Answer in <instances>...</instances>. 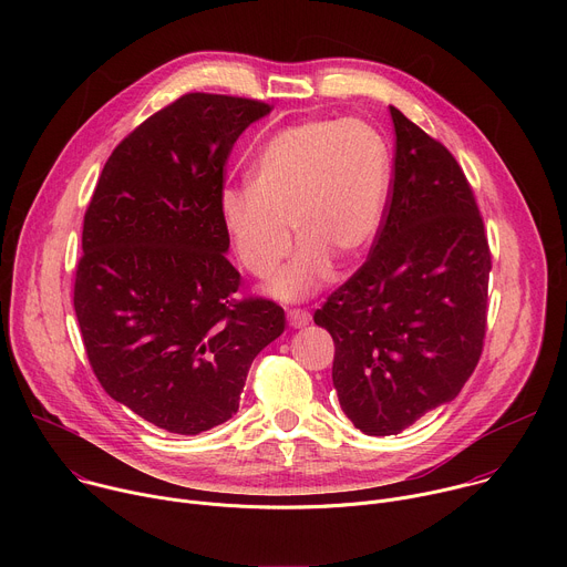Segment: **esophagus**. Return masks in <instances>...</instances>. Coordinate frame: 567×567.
<instances>
[{"label":"esophagus","instance_id":"34e87169","mask_svg":"<svg viewBox=\"0 0 567 567\" xmlns=\"http://www.w3.org/2000/svg\"><path fill=\"white\" fill-rule=\"evenodd\" d=\"M287 320H289V326H291V328L300 330V328L309 326L311 316H309V311H307V309H289V311H287Z\"/></svg>","mask_w":567,"mask_h":567}]
</instances>
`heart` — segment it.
<instances>
[{
	"instance_id": "b5f03b06",
	"label": "heart",
	"mask_w": 567,
	"mask_h": 567,
	"mask_svg": "<svg viewBox=\"0 0 567 567\" xmlns=\"http://www.w3.org/2000/svg\"><path fill=\"white\" fill-rule=\"evenodd\" d=\"M390 188V150L361 118H316L274 134L249 171V188H226L221 224L237 260L267 278L296 258L267 287L280 300H302L332 271L354 260L379 230Z\"/></svg>"
}]
</instances>
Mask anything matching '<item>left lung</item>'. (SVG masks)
I'll return each mask as SVG.
<instances>
[{
    "instance_id": "left-lung-1",
    "label": "left lung",
    "mask_w": 567,
    "mask_h": 567,
    "mask_svg": "<svg viewBox=\"0 0 567 567\" xmlns=\"http://www.w3.org/2000/svg\"><path fill=\"white\" fill-rule=\"evenodd\" d=\"M394 179L365 265L313 313L332 381L365 435H396L453 401L487 330L489 241L455 156L390 107Z\"/></svg>"
}]
</instances>
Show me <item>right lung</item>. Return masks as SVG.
Listing matches in <instances>:
<instances>
[{"label":"right lung","instance_id":"1","mask_svg":"<svg viewBox=\"0 0 567 567\" xmlns=\"http://www.w3.org/2000/svg\"><path fill=\"white\" fill-rule=\"evenodd\" d=\"M260 101L186 94L127 134L83 224L73 309L105 392L145 422L199 435L230 420L254 359L285 332L274 300H235L219 215L226 158Z\"/></svg>","mask_w":567,"mask_h":567}]
</instances>
